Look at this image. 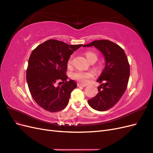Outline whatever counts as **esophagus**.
<instances>
[{
    "label": "esophagus",
    "mask_w": 153,
    "mask_h": 153,
    "mask_svg": "<svg viewBox=\"0 0 153 153\" xmlns=\"http://www.w3.org/2000/svg\"><path fill=\"white\" fill-rule=\"evenodd\" d=\"M77 85H78V87H85V86H87V85H85V84H80V83H78Z\"/></svg>",
    "instance_id": "esophagus-1"
}]
</instances>
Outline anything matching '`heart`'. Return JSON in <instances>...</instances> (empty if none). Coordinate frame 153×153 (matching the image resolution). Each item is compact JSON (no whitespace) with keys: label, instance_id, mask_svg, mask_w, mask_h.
<instances>
[{"label":"heart","instance_id":"heart-1","mask_svg":"<svg viewBox=\"0 0 153 153\" xmlns=\"http://www.w3.org/2000/svg\"><path fill=\"white\" fill-rule=\"evenodd\" d=\"M85 56L88 60V61L91 62L92 61H96L97 55L96 53L92 52H87L85 53ZM71 59L68 61V64H69L71 63ZM71 76L75 80H76L82 84H86L89 79L92 77V74L90 72H84L80 71H77L72 73Z\"/></svg>","mask_w":153,"mask_h":153}]
</instances>
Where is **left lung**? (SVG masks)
<instances>
[{
    "instance_id": "left-lung-1",
    "label": "left lung",
    "mask_w": 153,
    "mask_h": 153,
    "mask_svg": "<svg viewBox=\"0 0 153 153\" xmlns=\"http://www.w3.org/2000/svg\"><path fill=\"white\" fill-rule=\"evenodd\" d=\"M84 47H94L102 53L105 66L97 82L98 93L88 100L91 107L98 111L107 110L116 104L126 90L129 77V65L122 48L109 40H96Z\"/></svg>"
}]
</instances>
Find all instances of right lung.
<instances>
[{
	"label": "right lung",
	"instance_id": "add662e5",
	"mask_svg": "<svg viewBox=\"0 0 153 153\" xmlns=\"http://www.w3.org/2000/svg\"><path fill=\"white\" fill-rule=\"evenodd\" d=\"M82 46L49 39L31 53L26 73L27 84L32 98L45 110L56 112L68 105L72 91L77 86L73 80L66 81L68 61ZM61 80L63 84L55 86V83Z\"/></svg>",
	"mask_w": 153,
	"mask_h": 153
}]
</instances>
